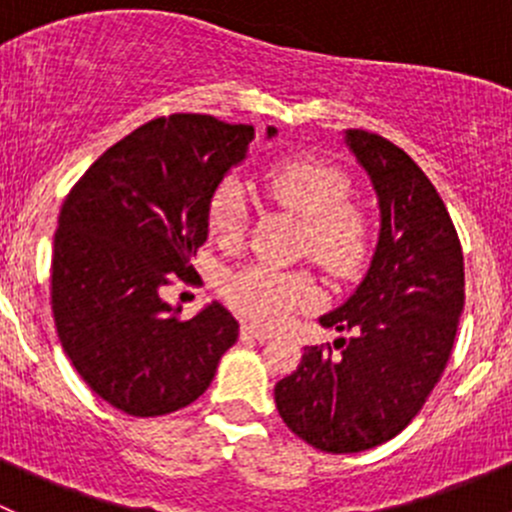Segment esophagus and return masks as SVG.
Returning <instances> with one entry per match:
<instances>
[{"label":"esophagus","mask_w":512,"mask_h":512,"mask_svg":"<svg viewBox=\"0 0 512 512\" xmlns=\"http://www.w3.org/2000/svg\"><path fill=\"white\" fill-rule=\"evenodd\" d=\"M275 334L270 332V329H262V327H255V324H245L242 327V339H255V342H267V339H272Z\"/></svg>","instance_id":"obj_1"}]
</instances>
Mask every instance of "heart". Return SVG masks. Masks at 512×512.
Wrapping results in <instances>:
<instances>
[{
	"instance_id": "obj_1",
	"label": "heart",
	"mask_w": 512,
	"mask_h": 512,
	"mask_svg": "<svg viewBox=\"0 0 512 512\" xmlns=\"http://www.w3.org/2000/svg\"><path fill=\"white\" fill-rule=\"evenodd\" d=\"M265 193L272 203L302 218L299 252L334 277H349L364 265L371 245V220L352 203L349 178L324 160L294 158L265 173ZM247 223L245 190L240 180L225 178L208 203V227L225 247L240 245ZM225 297L247 319L282 324L297 309L317 302V287L302 270H272L252 265L225 282Z\"/></svg>"
}]
</instances>
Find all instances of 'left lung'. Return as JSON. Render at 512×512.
<instances>
[{
    "label": "left lung",
    "instance_id": "left-lung-1",
    "mask_svg": "<svg viewBox=\"0 0 512 512\" xmlns=\"http://www.w3.org/2000/svg\"><path fill=\"white\" fill-rule=\"evenodd\" d=\"M344 143L371 178L381 230L366 277L322 327L356 332L307 347L277 381L289 431L327 453H359L404 431L441 379L466 299L463 250L451 215L421 168L379 133Z\"/></svg>",
    "mask_w": 512,
    "mask_h": 512
}]
</instances>
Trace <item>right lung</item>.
Returning <instances> with one entry per match:
<instances>
[{
  "label": "right lung",
  "mask_w": 512,
  "mask_h": 512,
  "mask_svg": "<svg viewBox=\"0 0 512 512\" xmlns=\"http://www.w3.org/2000/svg\"><path fill=\"white\" fill-rule=\"evenodd\" d=\"M267 128V138L275 136ZM252 126L200 113L143 123L108 148L66 195L51 257V309L81 379L128 416L193 404L240 324L220 302L193 319L163 299L193 282L208 203L242 163Z\"/></svg>",
  "instance_id": "obj_1"
}]
</instances>
